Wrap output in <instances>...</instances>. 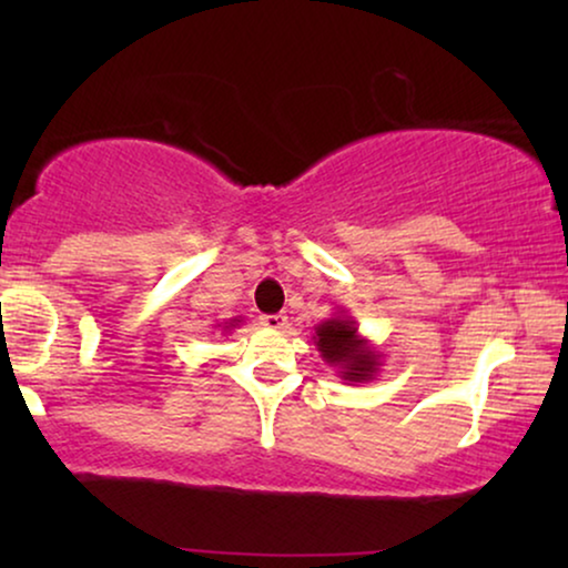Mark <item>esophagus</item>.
<instances>
[{
  "label": "esophagus",
  "instance_id": "34e87169",
  "mask_svg": "<svg viewBox=\"0 0 568 568\" xmlns=\"http://www.w3.org/2000/svg\"><path fill=\"white\" fill-rule=\"evenodd\" d=\"M261 323L266 325L268 331H284L286 325H290V317H286L284 313H276V315H263Z\"/></svg>",
  "mask_w": 568,
  "mask_h": 568
}]
</instances>
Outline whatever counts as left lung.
Returning <instances> with one entry per match:
<instances>
[{
	"label": "left lung",
	"mask_w": 568,
	"mask_h": 568,
	"mask_svg": "<svg viewBox=\"0 0 568 568\" xmlns=\"http://www.w3.org/2000/svg\"><path fill=\"white\" fill-rule=\"evenodd\" d=\"M313 344L321 352V359L336 369L338 377L348 385L372 383L383 367V354L369 344V338L359 336L348 310H338L328 321L315 325Z\"/></svg>",
	"instance_id": "8db88e82"
}]
</instances>
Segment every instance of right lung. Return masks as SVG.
<instances>
[{
	"mask_svg": "<svg viewBox=\"0 0 568 568\" xmlns=\"http://www.w3.org/2000/svg\"><path fill=\"white\" fill-rule=\"evenodd\" d=\"M240 323H243V317H232V321H230V323H224V325H220V328H222V331H235Z\"/></svg>",
	"mask_w": 568,
	"mask_h": 568,
	"instance_id": "1",
	"label": "right lung"
}]
</instances>
